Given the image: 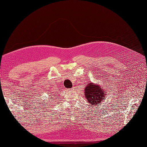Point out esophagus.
I'll return each mask as SVG.
<instances>
[{"mask_svg": "<svg viewBox=\"0 0 147 147\" xmlns=\"http://www.w3.org/2000/svg\"><path fill=\"white\" fill-rule=\"evenodd\" d=\"M72 90H74V88H72Z\"/></svg>", "mask_w": 147, "mask_h": 147, "instance_id": "1", "label": "esophagus"}]
</instances>
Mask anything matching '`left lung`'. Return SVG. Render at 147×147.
Wrapping results in <instances>:
<instances>
[{"instance_id": "1", "label": "left lung", "mask_w": 147, "mask_h": 147, "mask_svg": "<svg viewBox=\"0 0 147 147\" xmlns=\"http://www.w3.org/2000/svg\"><path fill=\"white\" fill-rule=\"evenodd\" d=\"M106 90L101 86L93 83H88L84 89V96L89 103V106H98L106 97Z\"/></svg>"}]
</instances>
